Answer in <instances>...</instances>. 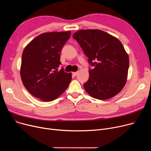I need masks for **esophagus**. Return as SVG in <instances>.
<instances>
[{"label":"esophagus","instance_id":"34e87169","mask_svg":"<svg viewBox=\"0 0 151 151\" xmlns=\"http://www.w3.org/2000/svg\"><path fill=\"white\" fill-rule=\"evenodd\" d=\"M78 71H76V72H73V75L74 76H76L77 75H78Z\"/></svg>","mask_w":151,"mask_h":151}]
</instances>
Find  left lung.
<instances>
[{
	"mask_svg": "<svg viewBox=\"0 0 151 151\" xmlns=\"http://www.w3.org/2000/svg\"><path fill=\"white\" fill-rule=\"evenodd\" d=\"M73 38L80 44L88 62V81L84 84L91 97L107 100L119 93L127 82L129 58L119 40L99 29L80 30Z\"/></svg>",
	"mask_w": 151,
	"mask_h": 151,
	"instance_id": "1",
	"label": "left lung"
}]
</instances>
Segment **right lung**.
<instances>
[{
  "label": "right lung",
  "instance_id": "1",
  "mask_svg": "<svg viewBox=\"0 0 151 151\" xmlns=\"http://www.w3.org/2000/svg\"><path fill=\"white\" fill-rule=\"evenodd\" d=\"M70 31L52 32L39 35L24 48L21 59L20 75L22 83L34 97L44 101L56 99L71 80V73L61 64L60 53L69 39Z\"/></svg>",
  "mask_w": 151,
  "mask_h": 151
}]
</instances>
